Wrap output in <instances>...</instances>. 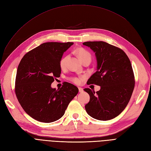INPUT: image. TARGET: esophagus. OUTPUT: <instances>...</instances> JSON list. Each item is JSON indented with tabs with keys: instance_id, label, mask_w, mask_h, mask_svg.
I'll return each mask as SVG.
<instances>
[{
	"instance_id": "1",
	"label": "esophagus",
	"mask_w": 151,
	"mask_h": 151,
	"mask_svg": "<svg viewBox=\"0 0 151 151\" xmlns=\"http://www.w3.org/2000/svg\"><path fill=\"white\" fill-rule=\"evenodd\" d=\"M78 89H79V93H83V89L82 88H80V87H79L78 88Z\"/></svg>"
}]
</instances>
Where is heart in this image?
<instances>
[{"label": "heart", "instance_id": "1", "mask_svg": "<svg viewBox=\"0 0 151 151\" xmlns=\"http://www.w3.org/2000/svg\"><path fill=\"white\" fill-rule=\"evenodd\" d=\"M77 55L81 61L86 57H91L90 53L83 48H79L78 50H77ZM67 60V57H63L61 58V60L60 61V65L62 68L64 67L65 66ZM73 81H74V83L78 84L79 83L80 80L77 78H74L73 79Z\"/></svg>", "mask_w": 151, "mask_h": 151}]
</instances>
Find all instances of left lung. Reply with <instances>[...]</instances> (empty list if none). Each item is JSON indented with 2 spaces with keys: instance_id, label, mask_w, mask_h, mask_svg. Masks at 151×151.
<instances>
[{
  "instance_id": "1",
  "label": "left lung",
  "mask_w": 151,
  "mask_h": 151,
  "mask_svg": "<svg viewBox=\"0 0 151 151\" xmlns=\"http://www.w3.org/2000/svg\"><path fill=\"white\" fill-rule=\"evenodd\" d=\"M95 53L96 72L87 84L100 86L95 93L89 88L84 91L90 96L85 109L88 115L98 120L116 117L129 103L134 89V75L130 61L122 50L104 42L83 43Z\"/></svg>"
}]
</instances>
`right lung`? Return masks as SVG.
Masks as SVG:
<instances>
[{
    "mask_svg": "<svg viewBox=\"0 0 151 151\" xmlns=\"http://www.w3.org/2000/svg\"><path fill=\"white\" fill-rule=\"evenodd\" d=\"M72 42H47L31 50L17 67L15 92L21 106L35 120L57 121L64 115L68 104L79 92L76 86L65 83L60 89L51 84L61 74L60 61Z\"/></svg>",
    "mask_w": 151,
    "mask_h": 151,
    "instance_id": "add662e5",
    "label": "right lung"
}]
</instances>
